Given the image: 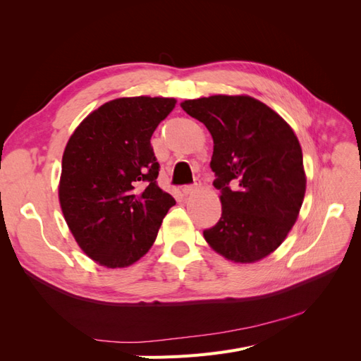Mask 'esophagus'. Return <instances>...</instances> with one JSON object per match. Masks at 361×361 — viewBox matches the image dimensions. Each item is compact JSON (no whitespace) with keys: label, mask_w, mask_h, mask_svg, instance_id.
Segmentation results:
<instances>
[{"label":"esophagus","mask_w":361,"mask_h":361,"mask_svg":"<svg viewBox=\"0 0 361 361\" xmlns=\"http://www.w3.org/2000/svg\"><path fill=\"white\" fill-rule=\"evenodd\" d=\"M195 190H197V187H195V185H185V187H182V192H183L185 195L192 194Z\"/></svg>","instance_id":"obj_1"}]
</instances>
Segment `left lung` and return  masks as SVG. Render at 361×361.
Returning a JSON list of instances; mask_svg holds the SVG:
<instances>
[{"mask_svg": "<svg viewBox=\"0 0 361 361\" xmlns=\"http://www.w3.org/2000/svg\"><path fill=\"white\" fill-rule=\"evenodd\" d=\"M214 138L211 169L221 218L203 231L216 253L251 264L272 253L297 221L305 192L302 152L292 128L250 96L180 104Z\"/></svg>", "mask_w": 361, "mask_h": 361, "instance_id": "1", "label": "left lung"}]
</instances>
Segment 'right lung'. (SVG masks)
I'll list each match as a JSON object with an SVG mask.
<instances>
[{
  "label": "right lung",
  "mask_w": 361,
  "mask_h": 361,
  "mask_svg": "<svg viewBox=\"0 0 361 361\" xmlns=\"http://www.w3.org/2000/svg\"><path fill=\"white\" fill-rule=\"evenodd\" d=\"M176 101L120 97L87 116L61 161V211L84 253L106 268L133 265L157 239L174 199L158 187L150 138Z\"/></svg>",
  "instance_id": "add662e5"
}]
</instances>
